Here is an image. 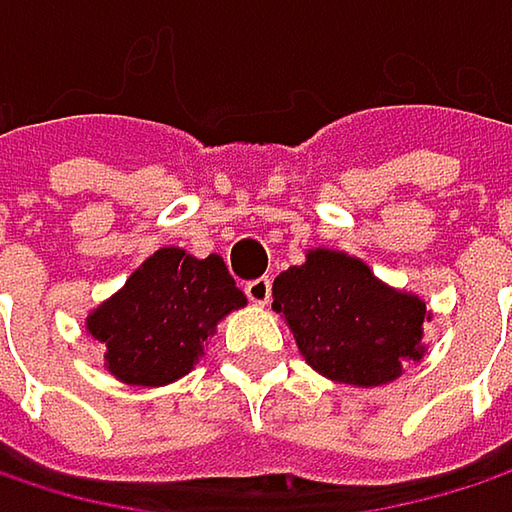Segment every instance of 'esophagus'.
<instances>
[{
  "label": "esophagus",
  "instance_id": "1",
  "mask_svg": "<svg viewBox=\"0 0 512 512\" xmlns=\"http://www.w3.org/2000/svg\"><path fill=\"white\" fill-rule=\"evenodd\" d=\"M246 296H249V302H252V305H266V302H269V296H272V284H269V278H255V281H249V284H246Z\"/></svg>",
  "mask_w": 512,
  "mask_h": 512
}]
</instances>
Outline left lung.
Returning <instances> with one entry per match:
<instances>
[{
    "label": "left lung",
    "instance_id": "1",
    "mask_svg": "<svg viewBox=\"0 0 512 512\" xmlns=\"http://www.w3.org/2000/svg\"><path fill=\"white\" fill-rule=\"evenodd\" d=\"M272 311L284 317L302 358L326 379L376 388L427 353V302L373 275L361 257L308 249L305 263L272 281Z\"/></svg>",
    "mask_w": 512,
    "mask_h": 512
}]
</instances>
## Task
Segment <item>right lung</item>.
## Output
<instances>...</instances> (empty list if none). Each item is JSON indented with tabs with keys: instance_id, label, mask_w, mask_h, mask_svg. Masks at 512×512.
Segmentation results:
<instances>
[{
	"instance_id": "add662e5",
	"label": "right lung",
	"mask_w": 512,
	"mask_h": 512,
	"mask_svg": "<svg viewBox=\"0 0 512 512\" xmlns=\"http://www.w3.org/2000/svg\"><path fill=\"white\" fill-rule=\"evenodd\" d=\"M240 308L246 296L222 257L165 246L85 317V329L106 347L103 367L115 379L159 388L186 376L207 338Z\"/></svg>"
}]
</instances>
